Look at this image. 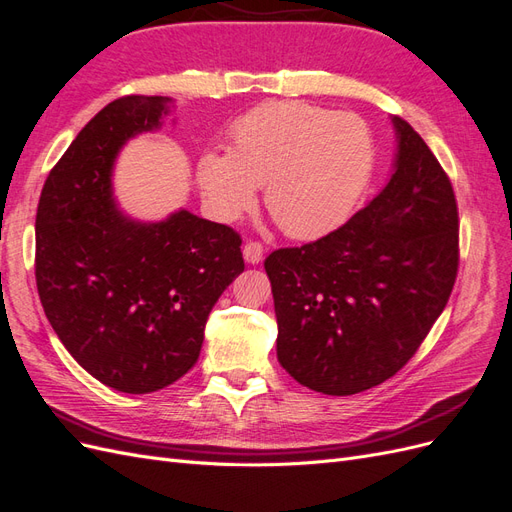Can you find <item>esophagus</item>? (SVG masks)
I'll return each mask as SVG.
<instances>
[{"label": "esophagus", "mask_w": 512, "mask_h": 512, "mask_svg": "<svg viewBox=\"0 0 512 512\" xmlns=\"http://www.w3.org/2000/svg\"><path fill=\"white\" fill-rule=\"evenodd\" d=\"M262 254H265V247L258 241H245L243 245V258L250 262V265H258L262 260Z\"/></svg>", "instance_id": "esophagus-1"}]
</instances>
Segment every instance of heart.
<instances>
[{
  "label": "heart",
  "instance_id": "heart-1",
  "mask_svg": "<svg viewBox=\"0 0 512 512\" xmlns=\"http://www.w3.org/2000/svg\"><path fill=\"white\" fill-rule=\"evenodd\" d=\"M374 162L376 138L363 117L280 100L232 121L228 153H205L196 181L207 209L222 222L252 209L256 185H267L273 220L290 237L314 239L348 218Z\"/></svg>",
  "mask_w": 512,
  "mask_h": 512
}]
</instances>
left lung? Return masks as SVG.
Instances as JSON below:
<instances>
[{
    "label": "left lung",
    "instance_id": "8db88e82",
    "mask_svg": "<svg viewBox=\"0 0 512 512\" xmlns=\"http://www.w3.org/2000/svg\"><path fill=\"white\" fill-rule=\"evenodd\" d=\"M395 173L352 218L265 260L277 316V361L303 386L354 395L404 367L451 297L459 211L444 168L408 121Z\"/></svg>",
    "mask_w": 512,
    "mask_h": 512
}]
</instances>
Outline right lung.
<instances>
[{"label": "right lung", "instance_id": "right-lung-1", "mask_svg": "<svg viewBox=\"0 0 512 512\" xmlns=\"http://www.w3.org/2000/svg\"><path fill=\"white\" fill-rule=\"evenodd\" d=\"M168 98L123 96L74 138L44 181L36 213V286L61 344L121 393H153L194 367L207 316L245 269L241 235L177 211L132 222L111 173L128 138L160 126Z\"/></svg>", "mask_w": 512, "mask_h": 512}]
</instances>
